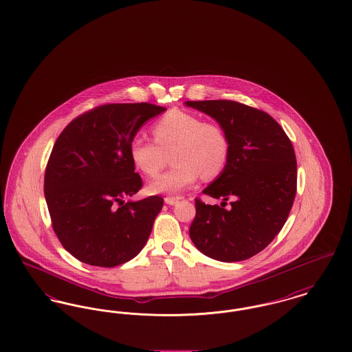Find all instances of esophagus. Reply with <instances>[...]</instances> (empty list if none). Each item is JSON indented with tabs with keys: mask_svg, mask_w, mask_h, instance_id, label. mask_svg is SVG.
Instances as JSON below:
<instances>
[{
	"mask_svg": "<svg viewBox=\"0 0 352 352\" xmlns=\"http://www.w3.org/2000/svg\"><path fill=\"white\" fill-rule=\"evenodd\" d=\"M178 198H171V197H168V198H165V203L168 204V206H174V204H177L178 203Z\"/></svg>",
	"mask_w": 352,
	"mask_h": 352,
	"instance_id": "obj_1",
	"label": "esophagus"
}]
</instances>
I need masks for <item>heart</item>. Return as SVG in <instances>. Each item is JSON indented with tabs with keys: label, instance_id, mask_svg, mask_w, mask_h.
<instances>
[{
	"label": "heart",
	"instance_id": "heart-1",
	"mask_svg": "<svg viewBox=\"0 0 352 352\" xmlns=\"http://www.w3.org/2000/svg\"><path fill=\"white\" fill-rule=\"evenodd\" d=\"M155 142L134 135L129 142V157L146 177L154 178L166 165L171 153L173 168L153 181V194H175L203 177L212 179L221 174L230 158V141L221 126L201 118L174 109L153 125Z\"/></svg>",
	"mask_w": 352,
	"mask_h": 352
}]
</instances>
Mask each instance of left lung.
Here are the masks:
<instances>
[{
  "label": "left lung",
  "mask_w": 352,
  "mask_h": 352,
  "mask_svg": "<svg viewBox=\"0 0 352 352\" xmlns=\"http://www.w3.org/2000/svg\"><path fill=\"white\" fill-rule=\"evenodd\" d=\"M211 116L230 141V158L203 194L221 206L197 199L190 237L199 251L223 263L247 260L281 231L297 190L293 145L268 113L231 100L186 101ZM228 199L232 206L223 207Z\"/></svg>",
  "instance_id": "left-lung-1"
}]
</instances>
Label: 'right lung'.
Wrapping results in <instances>:
<instances>
[{
  "mask_svg": "<svg viewBox=\"0 0 352 352\" xmlns=\"http://www.w3.org/2000/svg\"><path fill=\"white\" fill-rule=\"evenodd\" d=\"M165 111L149 102L101 105L72 120L55 141L45 198L54 232L84 264L118 267L145 247L164 199L124 201L142 187L129 142Z\"/></svg>",
  "mask_w": 352,
  "mask_h": 352,
  "instance_id": "right-lung-1",
  "label": "right lung"
}]
</instances>
